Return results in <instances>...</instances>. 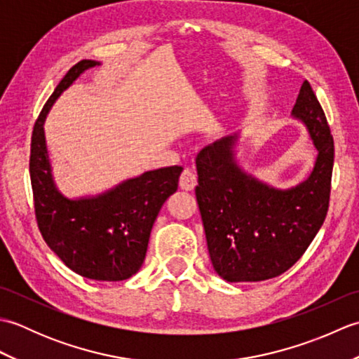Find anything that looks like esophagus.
<instances>
[{"mask_svg": "<svg viewBox=\"0 0 359 359\" xmlns=\"http://www.w3.org/2000/svg\"><path fill=\"white\" fill-rule=\"evenodd\" d=\"M197 185V177L196 174L191 170H184V172L180 174V188L187 189V191H191L194 187Z\"/></svg>", "mask_w": 359, "mask_h": 359, "instance_id": "34e87169", "label": "esophagus"}]
</instances>
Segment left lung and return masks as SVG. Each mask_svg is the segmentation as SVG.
Returning <instances> with one entry per match:
<instances>
[{"instance_id":"left-lung-1","label":"left lung","mask_w":359,"mask_h":359,"mask_svg":"<svg viewBox=\"0 0 359 359\" xmlns=\"http://www.w3.org/2000/svg\"><path fill=\"white\" fill-rule=\"evenodd\" d=\"M293 116L307 125L318 158L310 177L287 191L247 175L234 163L236 135L196 157V199L212 266L228 282L276 278L293 266L324 224L330 202L334 144L325 114L302 83Z\"/></svg>"}]
</instances>
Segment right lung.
Listing matches in <instances>:
<instances>
[{
    "mask_svg": "<svg viewBox=\"0 0 359 359\" xmlns=\"http://www.w3.org/2000/svg\"><path fill=\"white\" fill-rule=\"evenodd\" d=\"M97 65L94 60L74 65L43 106L30 142V184L38 230L67 269L88 279L125 280L140 270L152 225L165 201L177 191L184 168L148 171L88 199L71 201L58 193L46 151L44 118L60 94Z\"/></svg>",
    "mask_w": 359,
    "mask_h": 359,
    "instance_id": "add662e5",
    "label": "right lung"
}]
</instances>
